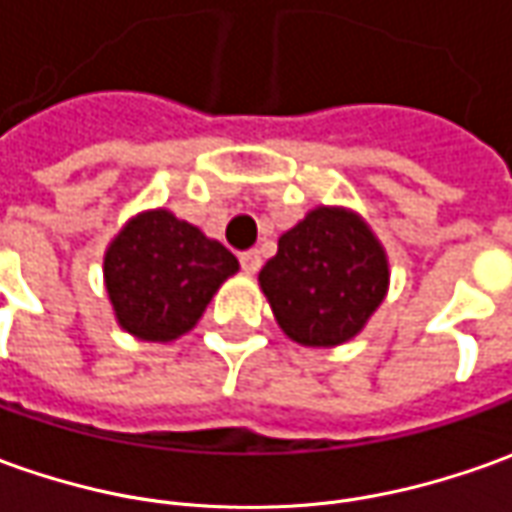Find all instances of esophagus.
I'll return each instance as SVG.
<instances>
[{
    "mask_svg": "<svg viewBox=\"0 0 512 512\" xmlns=\"http://www.w3.org/2000/svg\"><path fill=\"white\" fill-rule=\"evenodd\" d=\"M241 266H243V271L257 274V271H260V266H263V255H260L257 249H246V252H241Z\"/></svg>",
    "mask_w": 512,
    "mask_h": 512,
    "instance_id": "esophagus-1",
    "label": "esophagus"
}]
</instances>
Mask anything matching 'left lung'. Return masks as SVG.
Instances as JSON below:
<instances>
[{
  "instance_id": "8db88e82",
  "label": "left lung",
  "mask_w": 512,
  "mask_h": 512,
  "mask_svg": "<svg viewBox=\"0 0 512 512\" xmlns=\"http://www.w3.org/2000/svg\"><path fill=\"white\" fill-rule=\"evenodd\" d=\"M387 255L356 212L316 207L277 243L260 288L294 342L333 347L353 339L384 302Z\"/></svg>"
}]
</instances>
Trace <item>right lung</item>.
I'll return each instance as SVG.
<instances>
[{
  "instance_id": "1",
  "label": "right lung",
  "mask_w": 512,
  "mask_h": 512,
  "mask_svg": "<svg viewBox=\"0 0 512 512\" xmlns=\"http://www.w3.org/2000/svg\"><path fill=\"white\" fill-rule=\"evenodd\" d=\"M238 260L173 212H142L111 241L103 274L117 322L145 342H173L198 322Z\"/></svg>"
}]
</instances>
